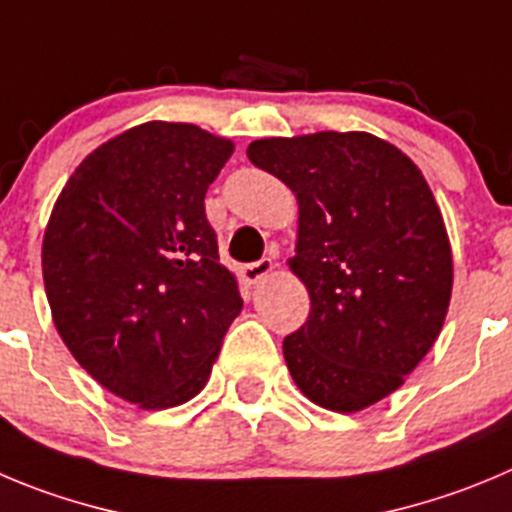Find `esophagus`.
<instances>
[{"instance_id":"34e87169","label":"esophagus","mask_w":512,"mask_h":512,"mask_svg":"<svg viewBox=\"0 0 512 512\" xmlns=\"http://www.w3.org/2000/svg\"><path fill=\"white\" fill-rule=\"evenodd\" d=\"M272 270H275V262H272V257H262V260L242 267V278H245L250 285H255V283H260L262 278H267Z\"/></svg>"}]
</instances>
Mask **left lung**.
<instances>
[{
  "label": "left lung",
  "mask_w": 512,
  "mask_h": 512,
  "mask_svg": "<svg viewBox=\"0 0 512 512\" xmlns=\"http://www.w3.org/2000/svg\"><path fill=\"white\" fill-rule=\"evenodd\" d=\"M255 166L298 199L290 272L308 321L283 341L295 386L338 414L394 394L437 341L452 298V247L419 166L366 131L260 138Z\"/></svg>",
  "instance_id": "obj_1"
}]
</instances>
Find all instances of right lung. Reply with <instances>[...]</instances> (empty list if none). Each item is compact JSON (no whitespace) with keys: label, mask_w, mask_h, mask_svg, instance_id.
<instances>
[{"label":"right lung","mask_w":512,"mask_h":512,"mask_svg":"<svg viewBox=\"0 0 512 512\" xmlns=\"http://www.w3.org/2000/svg\"><path fill=\"white\" fill-rule=\"evenodd\" d=\"M234 143L194 123L148 121L90 151L42 237L52 323L103 389L159 412L207 386L240 315L204 194Z\"/></svg>","instance_id":"right-lung-1"}]
</instances>
